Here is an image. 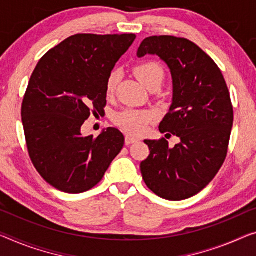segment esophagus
I'll return each instance as SVG.
<instances>
[{
	"instance_id": "esophagus-1",
	"label": "esophagus",
	"mask_w": 256,
	"mask_h": 256,
	"mask_svg": "<svg viewBox=\"0 0 256 256\" xmlns=\"http://www.w3.org/2000/svg\"><path fill=\"white\" fill-rule=\"evenodd\" d=\"M136 142H137V138H135V137H132V136H129V135L126 136V138H124L126 145H130V144L136 143Z\"/></svg>"
}]
</instances>
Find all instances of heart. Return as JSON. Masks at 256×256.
I'll list each match as a JSON object with an SVG mask.
<instances>
[{
  "label": "heart",
  "instance_id": "b5f03b06",
  "mask_svg": "<svg viewBox=\"0 0 256 256\" xmlns=\"http://www.w3.org/2000/svg\"><path fill=\"white\" fill-rule=\"evenodd\" d=\"M136 76L148 88L159 87L164 78V68L160 62L156 60H145L134 68ZM120 74L118 70L110 72L105 84V92L108 97L114 94ZM156 119V113L152 110L124 108L113 116V122L130 135H142L148 130V124Z\"/></svg>",
  "mask_w": 256,
  "mask_h": 256
}]
</instances>
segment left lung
I'll return each instance as SVG.
<instances>
[{
    "label": "left lung",
    "instance_id": "left-lung-1",
    "mask_svg": "<svg viewBox=\"0 0 256 256\" xmlns=\"http://www.w3.org/2000/svg\"><path fill=\"white\" fill-rule=\"evenodd\" d=\"M156 54L170 68L172 104L159 124L166 137L144 140L150 154L140 162L146 186L167 200H183L212 182L228 154L234 108L223 74L215 62L194 42L172 35L146 38L137 56Z\"/></svg>",
    "mask_w": 256,
    "mask_h": 256
}]
</instances>
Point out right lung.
Segmentation results:
<instances>
[{"mask_svg":"<svg viewBox=\"0 0 256 256\" xmlns=\"http://www.w3.org/2000/svg\"><path fill=\"white\" fill-rule=\"evenodd\" d=\"M135 34H76L38 62L22 104L30 158L46 183L66 194L92 188L122 150L116 128L84 136L90 114L104 111L105 84Z\"/></svg>","mask_w":256,"mask_h":256,"instance_id":"right-lung-1","label":"right lung"}]
</instances>
